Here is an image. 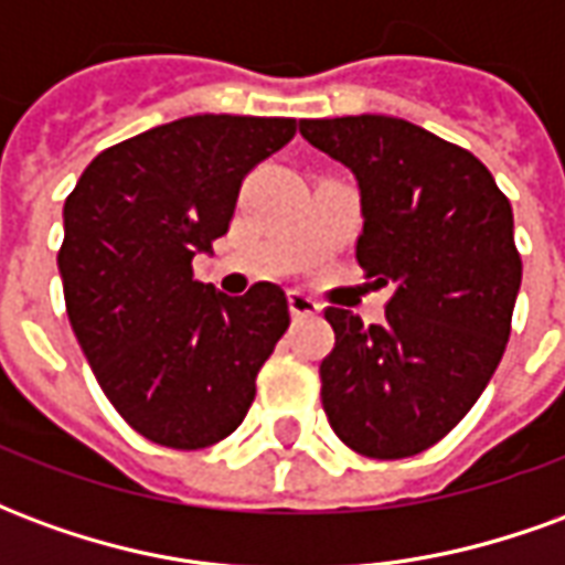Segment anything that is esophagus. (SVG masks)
Returning <instances> with one entry per match:
<instances>
[{
    "instance_id": "esophagus-1",
    "label": "esophagus",
    "mask_w": 565,
    "mask_h": 565,
    "mask_svg": "<svg viewBox=\"0 0 565 565\" xmlns=\"http://www.w3.org/2000/svg\"><path fill=\"white\" fill-rule=\"evenodd\" d=\"M320 302L315 296L302 294V290H290V311H294V318H315L320 315Z\"/></svg>"
}]
</instances>
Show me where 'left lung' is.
Returning a JSON list of instances; mask_svg holds the SVG:
<instances>
[{
    "label": "left lung",
    "mask_w": 565,
    "mask_h": 565,
    "mask_svg": "<svg viewBox=\"0 0 565 565\" xmlns=\"http://www.w3.org/2000/svg\"><path fill=\"white\" fill-rule=\"evenodd\" d=\"M299 132L356 174V263L393 287L384 323L323 311L335 332L323 412L363 457H415L469 415L505 354L523 271L511 202L475 153L399 117L302 120Z\"/></svg>",
    "instance_id": "left-lung-1"
}]
</instances>
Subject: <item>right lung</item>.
Here are the masks:
<instances>
[{"label":"right lung","mask_w":565,"mask_h":565,"mask_svg":"<svg viewBox=\"0 0 565 565\" xmlns=\"http://www.w3.org/2000/svg\"><path fill=\"white\" fill-rule=\"evenodd\" d=\"M294 136V117H181L103 150L66 196L68 323L117 415L162 448L230 436L290 327L278 284L223 296L193 257L226 235L245 174Z\"/></svg>","instance_id":"right-lung-1"}]
</instances>
